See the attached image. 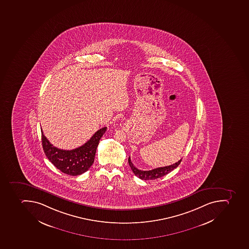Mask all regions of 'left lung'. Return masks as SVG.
I'll list each match as a JSON object with an SVG mask.
<instances>
[{"label": "left lung", "instance_id": "8db88e82", "mask_svg": "<svg viewBox=\"0 0 249 249\" xmlns=\"http://www.w3.org/2000/svg\"><path fill=\"white\" fill-rule=\"evenodd\" d=\"M181 161L182 159L176 163L173 164V165H167V166H164V167L156 168V169L147 170H147H142V169H138L136 166H134L133 164L132 163L130 156H129V160H128L129 166L131 168L132 171L134 173V175L139 177L140 179H144V180L158 179V178L166 175L168 173L173 171V169H176L181 162Z\"/></svg>", "mask_w": 249, "mask_h": 249}]
</instances>
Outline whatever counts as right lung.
<instances>
[{
	"label": "right lung",
	"mask_w": 249,
	"mask_h": 249,
	"mask_svg": "<svg viewBox=\"0 0 249 249\" xmlns=\"http://www.w3.org/2000/svg\"><path fill=\"white\" fill-rule=\"evenodd\" d=\"M106 129H100L84 145L72 150H62L54 147L41 130L43 149L48 160L60 171L70 176L80 175L88 171L94 163L96 150Z\"/></svg>",
	"instance_id": "add662e5"
}]
</instances>
